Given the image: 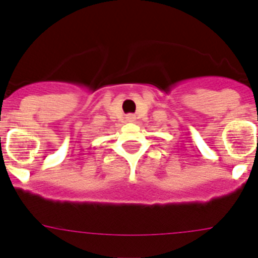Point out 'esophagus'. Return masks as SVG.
<instances>
[{"label": "esophagus", "mask_w": 258, "mask_h": 258, "mask_svg": "<svg viewBox=\"0 0 258 258\" xmlns=\"http://www.w3.org/2000/svg\"><path fill=\"white\" fill-rule=\"evenodd\" d=\"M135 119H136V117H135L134 114H130V115H127V117H126L127 122H135Z\"/></svg>", "instance_id": "34e87169"}]
</instances>
